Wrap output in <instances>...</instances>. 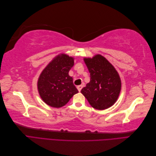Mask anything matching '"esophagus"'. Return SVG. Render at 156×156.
<instances>
[{
    "label": "esophagus",
    "instance_id": "34e87169",
    "mask_svg": "<svg viewBox=\"0 0 156 156\" xmlns=\"http://www.w3.org/2000/svg\"><path fill=\"white\" fill-rule=\"evenodd\" d=\"M84 84L83 83L81 84V85H79V86L77 87V90H79V92H80V91L81 90V89L83 88V87H84Z\"/></svg>",
    "mask_w": 156,
    "mask_h": 156
}]
</instances>
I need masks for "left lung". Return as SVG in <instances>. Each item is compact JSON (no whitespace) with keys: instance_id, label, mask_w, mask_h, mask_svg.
Masks as SVG:
<instances>
[{"instance_id":"obj_1","label":"left lung","mask_w":156,"mask_h":156,"mask_svg":"<svg viewBox=\"0 0 156 156\" xmlns=\"http://www.w3.org/2000/svg\"><path fill=\"white\" fill-rule=\"evenodd\" d=\"M90 74V81L81 92L93 108L105 110L111 107L119 97L122 83L115 68L101 55L84 58Z\"/></svg>"}]
</instances>
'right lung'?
Returning <instances> with one entry per match:
<instances>
[{
  "instance_id": "right-lung-1",
  "label": "right lung",
  "mask_w": 156,
  "mask_h": 156,
  "mask_svg": "<svg viewBox=\"0 0 156 156\" xmlns=\"http://www.w3.org/2000/svg\"><path fill=\"white\" fill-rule=\"evenodd\" d=\"M74 64V58L60 53L46 66L40 73L37 83L40 96L47 105L60 108L64 106L78 93L69 75V71Z\"/></svg>"
}]
</instances>
